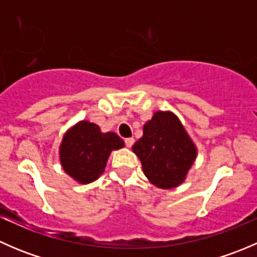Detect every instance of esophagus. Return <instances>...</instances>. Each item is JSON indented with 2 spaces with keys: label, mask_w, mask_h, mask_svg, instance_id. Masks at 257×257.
<instances>
[{
  "label": "esophagus",
  "mask_w": 257,
  "mask_h": 257,
  "mask_svg": "<svg viewBox=\"0 0 257 257\" xmlns=\"http://www.w3.org/2000/svg\"><path fill=\"white\" fill-rule=\"evenodd\" d=\"M124 142H125V145H126V147L131 148L132 145L134 144V138H126L125 141H124Z\"/></svg>",
  "instance_id": "34e87169"
}]
</instances>
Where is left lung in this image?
I'll list each match as a JSON object with an SVG mask.
<instances>
[{
    "instance_id": "obj_1",
    "label": "left lung",
    "mask_w": 257,
    "mask_h": 257,
    "mask_svg": "<svg viewBox=\"0 0 257 257\" xmlns=\"http://www.w3.org/2000/svg\"><path fill=\"white\" fill-rule=\"evenodd\" d=\"M144 175L160 189L184 183L198 154L195 144L172 112L158 110L143 126V137L132 147Z\"/></svg>"
}]
</instances>
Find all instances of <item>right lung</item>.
I'll return each mask as SVG.
<instances>
[{"label":"right lung","instance_id":"add662e5","mask_svg":"<svg viewBox=\"0 0 257 257\" xmlns=\"http://www.w3.org/2000/svg\"><path fill=\"white\" fill-rule=\"evenodd\" d=\"M123 147V139L115 133H102L97 124L80 120L63 136L59 160L64 172L77 183L89 184L103 174L110 153Z\"/></svg>","mask_w":257,"mask_h":257}]
</instances>
